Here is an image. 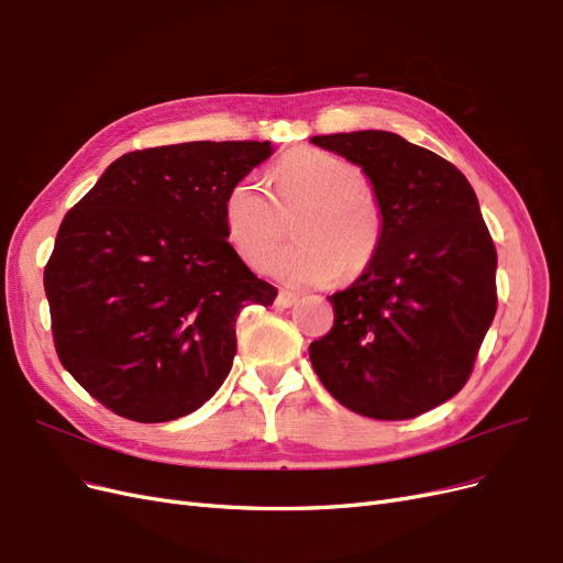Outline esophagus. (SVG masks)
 I'll list each match as a JSON object with an SVG mask.
<instances>
[{"mask_svg":"<svg viewBox=\"0 0 563 563\" xmlns=\"http://www.w3.org/2000/svg\"><path fill=\"white\" fill-rule=\"evenodd\" d=\"M297 301H299V297L295 292H278V297H276L278 308H289V306H295Z\"/></svg>","mask_w":563,"mask_h":563,"instance_id":"1","label":"esophagus"}]
</instances>
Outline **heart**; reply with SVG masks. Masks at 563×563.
<instances>
[{"label": "heart", "instance_id": "heart-1", "mask_svg": "<svg viewBox=\"0 0 563 563\" xmlns=\"http://www.w3.org/2000/svg\"><path fill=\"white\" fill-rule=\"evenodd\" d=\"M271 180L276 203L253 176L239 178L224 197L227 236L250 266L264 268L283 239L280 213L301 202L292 222V236L299 241L268 264L278 280L292 287L324 285L341 268L347 276L357 274L376 255L380 208L357 164L327 151L297 148L276 162Z\"/></svg>", "mask_w": 563, "mask_h": 563}]
</instances>
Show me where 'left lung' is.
<instances>
[{
	"instance_id": "obj_1",
	"label": "left lung",
	"mask_w": 563,
	"mask_h": 563,
	"mask_svg": "<svg viewBox=\"0 0 563 563\" xmlns=\"http://www.w3.org/2000/svg\"><path fill=\"white\" fill-rule=\"evenodd\" d=\"M310 143L360 166L383 220L362 276L327 297L334 327L310 343V364L352 412L418 418L464 387L496 313V250L481 203L454 164L399 134Z\"/></svg>"
}]
</instances>
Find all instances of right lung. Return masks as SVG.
<instances>
[{"instance_id": "obj_1", "label": "right lung", "mask_w": 563, "mask_h": 563, "mask_svg": "<svg viewBox=\"0 0 563 563\" xmlns=\"http://www.w3.org/2000/svg\"><path fill=\"white\" fill-rule=\"evenodd\" d=\"M271 141H190L118 157L59 224L44 271L57 357L122 418L169 422L220 389L236 318L274 285L239 257L224 197Z\"/></svg>"}]
</instances>
